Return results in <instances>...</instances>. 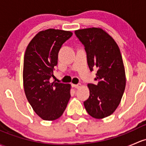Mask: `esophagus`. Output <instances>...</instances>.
<instances>
[{
    "label": "esophagus",
    "mask_w": 146,
    "mask_h": 146,
    "mask_svg": "<svg viewBox=\"0 0 146 146\" xmlns=\"http://www.w3.org/2000/svg\"><path fill=\"white\" fill-rule=\"evenodd\" d=\"M81 84H77V85H73V87H74L75 88H77V89H78V88H80V87H81Z\"/></svg>",
    "instance_id": "obj_1"
}]
</instances>
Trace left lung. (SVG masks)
Returning a JSON list of instances; mask_svg holds the SVG:
<instances>
[{"label": "left lung", "mask_w": 146, "mask_h": 146, "mask_svg": "<svg viewBox=\"0 0 146 146\" xmlns=\"http://www.w3.org/2000/svg\"><path fill=\"white\" fill-rule=\"evenodd\" d=\"M76 36L85 46L91 71L97 69V84H88L90 96L84 102L87 112L96 119L110 115L120 103L126 85L125 70L117 44L101 28L79 29Z\"/></svg>", "instance_id": "left-lung-1"}]
</instances>
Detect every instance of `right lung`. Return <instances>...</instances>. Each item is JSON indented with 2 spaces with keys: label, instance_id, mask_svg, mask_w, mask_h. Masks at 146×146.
Here are the masks:
<instances>
[{
  "label": "right lung",
  "instance_id": "right-lung-1",
  "mask_svg": "<svg viewBox=\"0 0 146 146\" xmlns=\"http://www.w3.org/2000/svg\"><path fill=\"white\" fill-rule=\"evenodd\" d=\"M73 33L49 29L31 40L24 58L23 83L27 100L44 120H55L64 113L70 98V84L51 82L58 53Z\"/></svg>",
  "mask_w": 146,
  "mask_h": 146
}]
</instances>
